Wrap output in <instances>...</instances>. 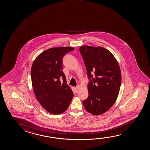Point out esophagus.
Wrapping results in <instances>:
<instances>
[{
  "mask_svg": "<svg viewBox=\"0 0 150 150\" xmlns=\"http://www.w3.org/2000/svg\"><path fill=\"white\" fill-rule=\"evenodd\" d=\"M78 87H79V86H77V87H75V89H76V91H77V90H78Z\"/></svg>",
  "mask_w": 150,
  "mask_h": 150,
  "instance_id": "1",
  "label": "esophagus"
}]
</instances>
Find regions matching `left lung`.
Returning <instances> with one entry per match:
<instances>
[{"mask_svg":"<svg viewBox=\"0 0 150 150\" xmlns=\"http://www.w3.org/2000/svg\"><path fill=\"white\" fill-rule=\"evenodd\" d=\"M88 77L89 96L83 101L86 110L92 115H102L113 106L121 84V72L111 52L100 46L83 45L79 48ZM94 75V77L93 75Z\"/></svg>","mask_w":150,"mask_h":150,"instance_id":"obj_1","label":"left lung"}]
</instances>
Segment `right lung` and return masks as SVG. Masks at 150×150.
<instances>
[{"label":"right lung","mask_w":150,"mask_h":150,"mask_svg":"<svg viewBox=\"0 0 150 150\" xmlns=\"http://www.w3.org/2000/svg\"><path fill=\"white\" fill-rule=\"evenodd\" d=\"M74 50L72 47L49 48L37 57L32 65L31 83L35 98L43 108L53 115L67 110L73 97L62 72V60Z\"/></svg>","instance_id":"obj_1"}]
</instances>
